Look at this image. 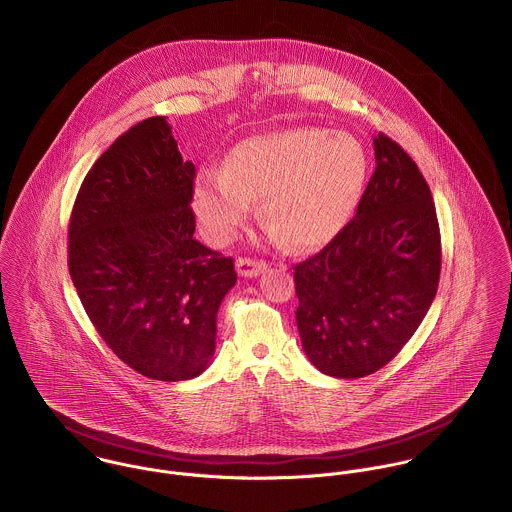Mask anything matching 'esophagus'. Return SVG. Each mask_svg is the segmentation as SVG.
Listing matches in <instances>:
<instances>
[{"label":"esophagus","mask_w":512,"mask_h":512,"mask_svg":"<svg viewBox=\"0 0 512 512\" xmlns=\"http://www.w3.org/2000/svg\"><path fill=\"white\" fill-rule=\"evenodd\" d=\"M268 268L266 262L262 260H252V258H238L236 260V272L242 278H256L258 274H262Z\"/></svg>","instance_id":"esophagus-1"}]
</instances>
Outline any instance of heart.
Returning a JSON list of instances; mask_svg holds the SVG:
<instances>
[{
	"label": "heart",
	"mask_w": 512,
	"mask_h": 512,
	"mask_svg": "<svg viewBox=\"0 0 512 512\" xmlns=\"http://www.w3.org/2000/svg\"><path fill=\"white\" fill-rule=\"evenodd\" d=\"M370 176L364 142L346 131L293 127L236 142L223 170L197 172L191 201L213 244H227L254 215V201L278 244L315 250L354 217Z\"/></svg>",
	"instance_id": "1"
}]
</instances>
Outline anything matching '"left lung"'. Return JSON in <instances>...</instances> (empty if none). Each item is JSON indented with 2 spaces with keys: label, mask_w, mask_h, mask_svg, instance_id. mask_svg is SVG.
I'll return each instance as SVG.
<instances>
[{
  "label": "left lung",
  "mask_w": 512,
  "mask_h": 512,
  "mask_svg": "<svg viewBox=\"0 0 512 512\" xmlns=\"http://www.w3.org/2000/svg\"><path fill=\"white\" fill-rule=\"evenodd\" d=\"M373 150L356 217L293 268L303 350L319 372L340 379L377 372L401 352L434 301L442 266L436 209L419 166L383 133Z\"/></svg>",
  "instance_id": "obj_1"
}]
</instances>
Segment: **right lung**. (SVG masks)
Returning a JSON list of instances; mask_svg holds the SVG:
<instances>
[{"label": "right lung", "instance_id": "1", "mask_svg": "<svg viewBox=\"0 0 512 512\" xmlns=\"http://www.w3.org/2000/svg\"><path fill=\"white\" fill-rule=\"evenodd\" d=\"M193 178L166 117H150L97 158L70 217L68 268L92 325L158 381L207 370L236 283L233 258L193 236Z\"/></svg>", "mask_w": 512, "mask_h": 512}]
</instances>
